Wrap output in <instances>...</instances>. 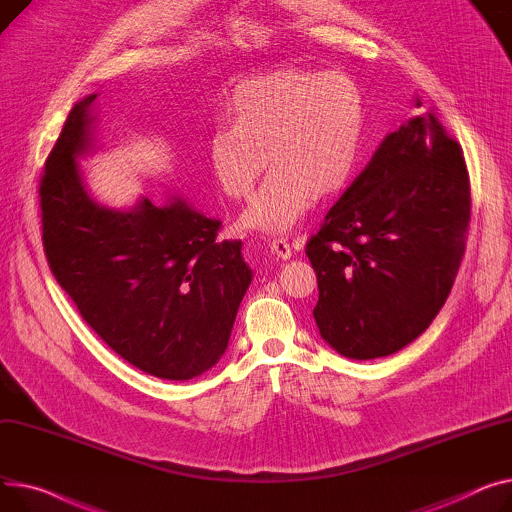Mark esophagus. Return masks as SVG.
<instances>
[{"mask_svg":"<svg viewBox=\"0 0 512 512\" xmlns=\"http://www.w3.org/2000/svg\"><path fill=\"white\" fill-rule=\"evenodd\" d=\"M270 252H273V256H277V258H281V260H289L291 258V246L287 244V239H283V237H275V239H270Z\"/></svg>","mask_w":512,"mask_h":512,"instance_id":"34e87169","label":"esophagus"}]
</instances>
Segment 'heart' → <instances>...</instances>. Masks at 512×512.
Returning a JSON list of instances; mask_svg holds the SVG:
<instances>
[{
    "label": "heart",
    "instance_id": "b5f03b06",
    "mask_svg": "<svg viewBox=\"0 0 512 512\" xmlns=\"http://www.w3.org/2000/svg\"><path fill=\"white\" fill-rule=\"evenodd\" d=\"M229 119L208 134L219 188L229 198H246L268 157L273 169L239 225L287 233L306 217L316 194H335L349 182L364 146L366 101L343 72L291 68L237 84Z\"/></svg>",
    "mask_w": 512,
    "mask_h": 512
}]
</instances>
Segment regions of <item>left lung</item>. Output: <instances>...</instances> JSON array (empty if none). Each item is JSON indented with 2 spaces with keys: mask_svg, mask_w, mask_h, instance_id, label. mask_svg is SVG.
Here are the masks:
<instances>
[{
  "mask_svg": "<svg viewBox=\"0 0 512 512\" xmlns=\"http://www.w3.org/2000/svg\"><path fill=\"white\" fill-rule=\"evenodd\" d=\"M469 210L461 146L432 113L390 132L306 246L320 337L349 359L415 341L453 289Z\"/></svg>",
  "mask_w": 512,
  "mask_h": 512,
  "instance_id": "1",
  "label": "left lung"
}]
</instances>
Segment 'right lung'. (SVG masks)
<instances>
[{"label": "right lung", "instance_id": "obj_1", "mask_svg": "<svg viewBox=\"0 0 512 512\" xmlns=\"http://www.w3.org/2000/svg\"><path fill=\"white\" fill-rule=\"evenodd\" d=\"M97 97L72 107L45 163L49 266L84 322L128 364L163 380L196 378L223 357L254 273L242 242H217L221 221L184 196L117 208L90 194L80 163L99 150Z\"/></svg>", "mask_w": 512, "mask_h": 512}]
</instances>
